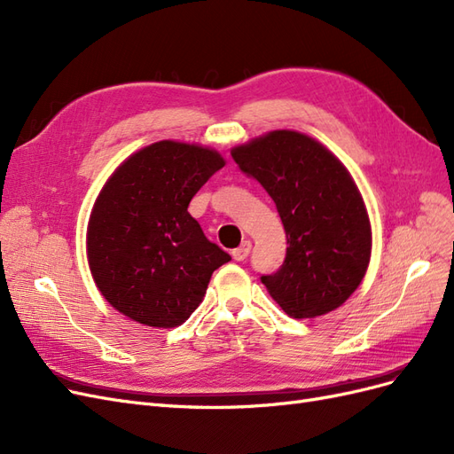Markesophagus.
Wrapping results in <instances>:
<instances>
[{"label": "esophagus", "mask_w": 454, "mask_h": 454, "mask_svg": "<svg viewBox=\"0 0 454 454\" xmlns=\"http://www.w3.org/2000/svg\"><path fill=\"white\" fill-rule=\"evenodd\" d=\"M250 250H252V242L250 240H244L237 250H232V259L235 261H244L246 257H248V254H250Z\"/></svg>", "instance_id": "obj_1"}]
</instances>
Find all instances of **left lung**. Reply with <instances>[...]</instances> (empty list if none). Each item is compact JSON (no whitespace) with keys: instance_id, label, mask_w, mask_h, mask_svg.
<instances>
[{"instance_id":"left-lung-1","label":"left lung","mask_w":454,"mask_h":454,"mask_svg":"<svg viewBox=\"0 0 454 454\" xmlns=\"http://www.w3.org/2000/svg\"><path fill=\"white\" fill-rule=\"evenodd\" d=\"M277 204L287 239L282 267L261 277L294 318L335 310L356 292L371 257V223L350 172L307 134L272 130L231 151Z\"/></svg>"}]
</instances>
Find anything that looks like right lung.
<instances>
[{"mask_svg": "<svg viewBox=\"0 0 454 454\" xmlns=\"http://www.w3.org/2000/svg\"><path fill=\"white\" fill-rule=\"evenodd\" d=\"M225 167L215 149L162 140L136 151L102 187L87 255L106 301L149 327L182 325L231 255L204 237L187 206Z\"/></svg>", "mask_w": 454, "mask_h": 454, "instance_id": "add662e5", "label": "right lung"}]
</instances>
